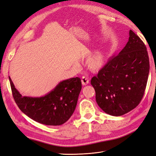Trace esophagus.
<instances>
[{"label": "esophagus", "mask_w": 156, "mask_h": 156, "mask_svg": "<svg viewBox=\"0 0 156 156\" xmlns=\"http://www.w3.org/2000/svg\"><path fill=\"white\" fill-rule=\"evenodd\" d=\"M81 82L83 85H87L89 83V79L87 77H83L81 79Z\"/></svg>", "instance_id": "34e87169"}]
</instances>
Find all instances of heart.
<instances>
[{"instance_id":"obj_1","label":"heart","mask_w":156,"mask_h":156,"mask_svg":"<svg viewBox=\"0 0 156 156\" xmlns=\"http://www.w3.org/2000/svg\"><path fill=\"white\" fill-rule=\"evenodd\" d=\"M104 64V56L101 53H96L91 55L87 60L88 67L92 70L101 68Z\"/></svg>"}]
</instances>
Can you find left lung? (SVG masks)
<instances>
[{
  "mask_svg": "<svg viewBox=\"0 0 156 156\" xmlns=\"http://www.w3.org/2000/svg\"><path fill=\"white\" fill-rule=\"evenodd\" d=\"M149 69L146 46L130 30L129 40L124 49L108 59L91 79L99 107L115 116L133 110L144 96Z\"/></svg>",
  "mask_w": 156,
  "mask_h": 156,
  "instance_id": "left-lung-1",
  "label": "left lung"
}]
</instances>
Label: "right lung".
Listing matches in <instances>:
<instances>
[{
	"instance_id": "1",
	"label": "right lung",
	"mask_w": 156,
	"mask_h": 156,
	"mask_svg": "<svg viewBox=\"0 0 156 156\" xmlns=\"http://www.w3.org/2000/svg\"><path fill=\"white\" fill-rule=\"evenodd\" d=\"M13 97L20 109L40 124L60 126L69 120L75 109L82 84L79 77L60 82L53 90L40 98L23 96L9 77Z\"/></svg>"
}]
</instances>
